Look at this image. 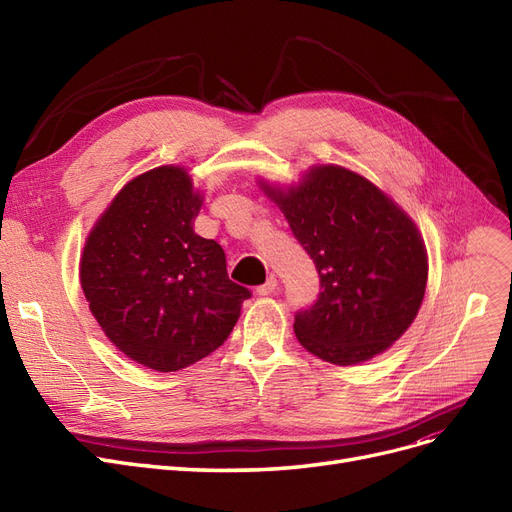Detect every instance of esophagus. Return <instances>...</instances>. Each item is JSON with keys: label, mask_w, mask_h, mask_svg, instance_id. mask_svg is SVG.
I'll return each mask as SVG.
<instances>
[{"label": "esophagus", "mask_w": 512, "mask_h": 512, "mask_svg": "<svg viewBox=\"0 0 512 512\" xmlns=\"http://www.w3.org/2000/svg\"><path fill=\"white\" fill-rule=\"evenodd\" d=\"M276 288H278V278L270 276L261 286H257V292L261 294V297H265V294H272Z\"/></svg>", "instance_id": "obj_1"}]
</instances>
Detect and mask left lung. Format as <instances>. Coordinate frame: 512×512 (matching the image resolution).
Returning <instances> with one entry per match:
<instances>
[{
    "label": "left lung",
    "mask_w": 512,
    "mask_h": 512,
    "mask_svg": "<svg viewBox=\"0 0 512 512\" xmlns=\"http://www.w3.org/2000/svg\"><path fill=\"white\" fill-rule=\"evenodd\" d=\"M311 255L321 292L294 315L307 351L334 365L373 359L413 324L427 253L409 215L367 178L317 166L286 191L261 182Z\"/></svg>",
    "instance_id": "8db88e82"
}]
</instances>
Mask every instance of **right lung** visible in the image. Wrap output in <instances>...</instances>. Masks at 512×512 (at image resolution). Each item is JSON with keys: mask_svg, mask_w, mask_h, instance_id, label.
I'll use <instances>...</instances> for the list:
<instances>
[{"mask_svg": "<svg viewBox=\"0 0 512 512\" xmlns=\"http://www.w3.org/2000/svg\"><path fill=\"white\" fill-rule=\"evenodd\" d=\"M203 197L178 166L130 180L91 230L80 286L97 324L149 369L178 371L220 348L251 290L193 222Z\"/></svg>", "mask_w": 512, "mask_h": 512, "instance_id": "right-lung-1", "label": "right lung"}]
</instances>
